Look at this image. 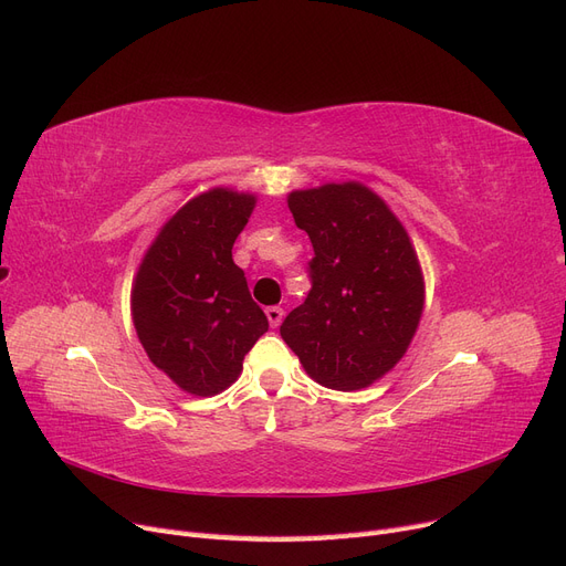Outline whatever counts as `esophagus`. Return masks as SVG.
Returning <instances> with one entry per match:
<instances>
[{
	"label": "esophagus",
	"mask_w": 566,
	"mask_h": 566,
	"mask_svg": "<svg viewBox=\"0 0 566 566\" xmlns=\"http://www.w3.org/2000/svg\"><path fill=\"white\" fill-rule=\"evenodd\" d=\"M266 318H269L271 328H279L281 321H283V310H281V306H269V310H266Z\"/></svg>",
	"instance_id": "1"
}]
</instances>
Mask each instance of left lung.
<instances>
[{"label": "left lung", "mask_w": 566, "mask_h": 566, "mask_svg": "<svg viewBox=\"0 0 566 566\" xmlns=\"http://www.w3.org/2000/svg\"><path fill=\"white\" fill-rule=\"evenodd\" d=\"M295 224L310 233L312 290L281 337L310 378L358 391L397 366L424 310L418 252L399 217L361 181L287 193Z\"/></svg>", "instance_id": "1"}]
</instances>
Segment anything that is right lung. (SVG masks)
I'll use <instances>...</instances> for the list:
<instances>
[{"instance_id": "1", "label": "right lung", "mask_w": 566, "mask_h": 566, "mask_svg": "<svg viewBox=\"0 0 566 566\" xmlns=\"http://www.w3.org/2000/svg\"><path fill=\"white\" fill-rule=\"evenodd\" d=\"M254 205V193L229 186L198 193L165 221L136 269V335L150 364L193 397L231 387L269 331L231 254Z\"/></svg>"}]
</instances>
